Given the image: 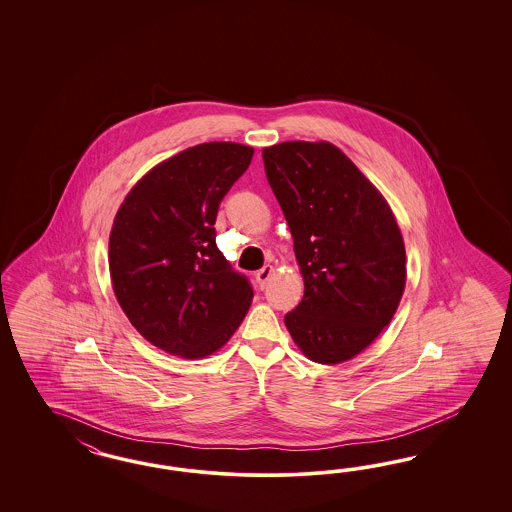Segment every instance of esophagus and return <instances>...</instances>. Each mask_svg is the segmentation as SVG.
Returning a JSON list of instances; mask_svg holds the SVG:
<instances>
[{
    "label": "esophagus",
    "mask_w": 512,
    "mask_h": 512,
    "mask_svg": "<svg viewBox=\"0 0 512 512\" xmlns=\"http://www.w3.org/2000/svg\"><path fill=\"white\" fill-rule=\"evenodd\" d=\"M272 274H274V266L272 264H266L264 268H261L259 272H257V283H259V287L261 289H264V285L268 283V279L272 278Z\"/></svg>",
    "instance_id": "obj_1"
}]
</instances>
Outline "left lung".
I'll list each match as a JSON object with an SVG mask.
<instances>
[{"mask_svg": "<svg viewBox=\"0 0 512 512\" xmlns=\"http://www.w3.org/2000/svg\"><path fill=\"white\" fill-rule=\"evenodd\" d=\"M264 171L293 234L304 296L285 326L319 364L357 357L392 321L405 246L387 199L332 142L263 148Z\"/></svg>", "mask_w": 512, "mask_h": 512, "instance_id": "left-lung-1", "label": "left lung"}]
</instances>
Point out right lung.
I'll use <instances>...</instances> for the list:
<instances>
[{
    "instance_id": "obj_1",
    "label": "right lung",
    "mask_w": 512,
    "mask_h": 512,
    "mask_svg": "<svg viewBox=\"0 0 512 512\" xmlns=\"http://www.w3.org/2000/svg\"><path fill=\"white\" fill-rule=\"evenodd\" d=\"M253 148L202 142L146 172L120 204L109 238L112 289L144 340L204 358L231 340L253 289L216 246L219 202Z\"/></svg>"
}]
</instances>
